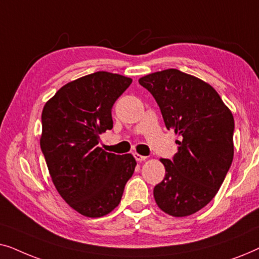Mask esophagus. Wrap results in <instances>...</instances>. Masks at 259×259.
I'll return each instance as SVG.
<instances>
[{
  "label": "esophagus",
  "mask_w": 259,
  "mask_h": 259,
  "mask_svg": "<svg viewBox=\"0 0 259 259\" xmlns=\"http://www.w3.org/2000/svg\"><path fill=\"white\" fill-rule=\"evenodd\" d=\"M134 158H136L137 161H145L147 159L146 155H141L139 153H134Z\"/></svg>",
  "instance_id": "obj_1"
}]
</instances>
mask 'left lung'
<instances>
[{"label":"left lung","instance_id":"1","mask_svg":"<svg viewBox=\"0 0 259 259\" xmlns=\"http://www.w3.org/2000/svg\"><path fill=\"white\" fill-rule=\"evenodd\" d=\"M139 83L153 95L167 130L180 139L173 160L160 159L165 178L153 190L155 203L172 217L196 213L213 199L233 159L235 120L211 84L169 68Z\"/></svg>","mask_w":259,"mask_h":259}]
</instances>
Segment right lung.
Here are the masks:
<instances>
[{"mask_svg": "<svg viewBox=\"0 0 259 259\" xmlns=\"http://www.w3.org/2000/svg\"><path fill=\"white\" fill-rule=\"evenodd\" d=\"M131 83L120 74H88L60 88L42 111L40 145L52 182L84 217L114 210L137 166L131 153H108L98 146L101 134L113 127V105Z\"/></svg>", "mask_w": 259, "mask_h": 259, "instance_id": "1", "label": "right lung"}]
</instances>
